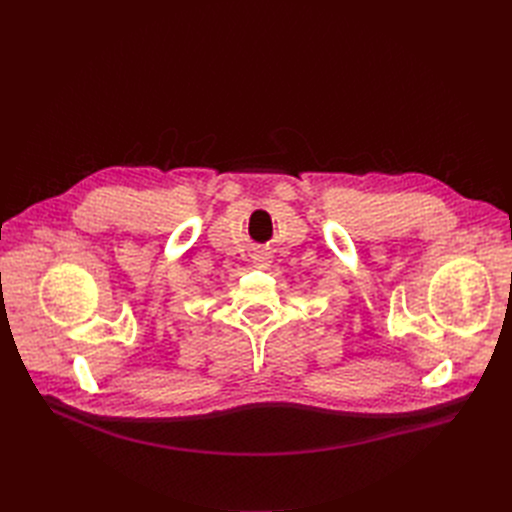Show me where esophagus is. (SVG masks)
Instances as JSON below:
<instances>
[{"instance_id":"esophagus-1","label":"esophagus","mask_w":512,"mask_h":512,"mask_svg":"<svg viewBox=\"0 0 512 512\" xmlns=\"http://www.w3.org/2000/svg\"><path fill=\"white\" fill-rule=\"evenodd\" d=\"M271 254L269 252H256L254 256H252V260H254V267H258V269H267L269 265H271Z\"/></svg>"}]
</instances>
